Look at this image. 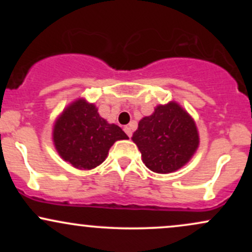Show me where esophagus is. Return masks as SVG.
<instances>
[{"mask_svg":"<svg viewBox=\"0 0 252 252\" xmlns=\"http://www.w3.org/2000/svg\"><path fill=\"white\" fill-rule=\"evenodd\" d=\"M124 131H126V134L129 136V137H131V135H132V129H131V126H124Z\"/></svg>","mask_w":252,"mask_h":252,"instance_id":"34e87169","label":"esophagus"}]
</instances>
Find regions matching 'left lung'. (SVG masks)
Returning a JSON list of instances; mask_svg holds the SVG:
<instances>
[{"label":"left lung","mask_w":252,"mask_h":252,"mask_svg":"<svg viewBox=\"0 0 252 252\" xmlns=\"http://www.w3.org/2000/svg\"><path fill=\"white\" fill-rule=\"evenodd\" d=\"M131 140L147 168L168 174L189 162L199 147V132L192 116L172 100L143 117Z\"/></svg>","instance_id":"8db88e82"}]
</instances>
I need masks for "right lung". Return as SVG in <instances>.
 Segmentation results:
<instances>
[{"label": "right lung", "instance_id": "obj_1", "mask_svg": "<svg viewBox=\"0 0 252 252\" xmlns=\"http://www.w3.org/2000/svg\"><path fill=\"white\" fill-rule=\"evenodd\" d=\"M52 138L63 161L77 169L90 170L105 161L116 141L129 137L116 124L100 117L94 103L78 98L58 116Z\"/></svg>", "mask_w": 252, "mask_h": 252}]
</instances>
